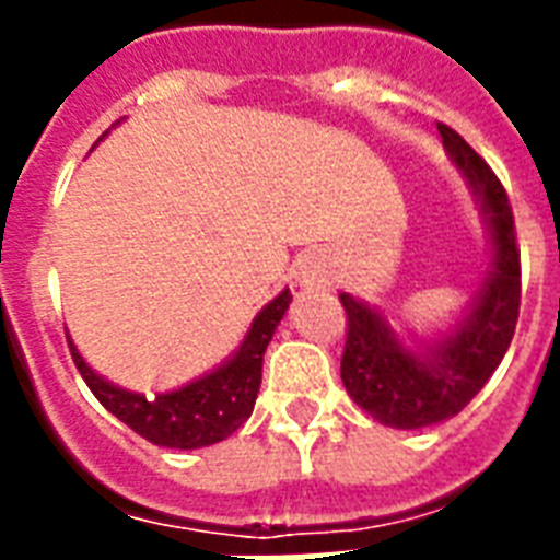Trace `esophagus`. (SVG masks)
<instances>
[{
	"label": "esophagus",
	"instance_id": "esophagus-1",
	"mask_svg": "<svg viewBox=\"0 0 560 560\" xmlns=\"http://www.w3.org/2000/svg\"><path fill=\"white\" fill-rule=\"evenodd\" d=\"M299 288L305 290H325L328 284H331V267H328V261H325L323 255H305L302 261H299Z\"/></svg>",
	"mask_w": 560,
	"mask_h": 560
}]
</instances>
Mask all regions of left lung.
<instances>
[{
	"mask_svg": "<svg viewBox=\"0 0 560 560\" xmlns=\"http://www.w3.org/2000/svg\"><path fill=\"white\" fill-rule=\"evenodd\" d=\"M453 162L477 188L494 237V270L479 290L470 316L444 342L416 358L395 340L377 311L342 293L346 349L340 374L346 389L374 421L398 430L439 424L468 407L512 346L521 316V249L503 183L453 127L439 121Z\"/></svg>",
	"mask_w": 560,
	"mask_h": 560,
	"instance_id": "8db88e82",
	"label": "left lung"
}]
</instances>
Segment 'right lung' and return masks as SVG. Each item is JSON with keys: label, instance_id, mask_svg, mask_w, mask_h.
I'll return each mask as SVG.
<instances>
[{"label": "right lung", "instance_id": "add662e5", "mask_svg": "<svg viewBox=\"0 0 560 560\" xmlns=\"http://www.w3.org/2000/svg\"><path fill=\"white\" fill-rule=\"evenodd\" d=\"M288 305L290 290H284L255 316L244 346L226 366L188 383L183 389L156 395V398L118 389L83 363L72 342H69V351H72L74 366L92 389V395L113 416L121 418L130 430H136L148 442L162 444V447L194 451V447L223 442L253 416L258 386H261L264 351H267V342L272 340V331H276Z\"/></svg>", "mask_w": 560, "mask_h": 560}]
</instances>
